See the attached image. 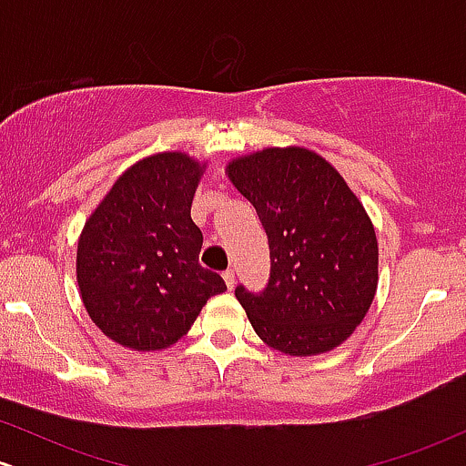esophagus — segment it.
<instances>
[{"label": "esophagus", "instance_id": "obj_1", "mask_svg": "<svg viewBox=\"0 0 466 466\" xmlns=\"http://www.w3.org/2000/svg\"><path fill=\"white\" fill-rule=\"evenodd\" d=\"M223 280H226L228 289H234V282H237V276H234L232 269H228V271H223Z\"/></svg>", "mask_w": 466, "mask_h": 466}]
</instances>
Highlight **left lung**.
Listing matches in <instances>:
<instances>
[{
    "mask_svg": "<svg viewBox=\"0 0 466 466\" xmlns=\"http://www.w3.org/2000/svg\"><path fill=\"white\" fill-rule=\"evenodd\" d=\"M226 175L269 238V285L260 296L237 287L256 335L291 357L344 344L379 285V243L363 203L333 164L304 147L240 155Z\"/></svg>",
    "mask_w": 466,
    "mask_h": 466,
    "instance_id": "8db88e82",
    "label": "left lung"
}]
</instances>
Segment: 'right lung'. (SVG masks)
I'll return each mask as SVG.
<instances>
[{
	"label": "right lung",
	"mask_w": 466,
	"mask_h": 466,
	"mask_svg": "<svg viewBox=\"0 0 466 466\" xmlns=\"http://www.w3.org/2000/svg\"><path fill=\"white\" fill-rule=\"evenodd\" d=\"M208 162L153 153L111 186L85 221L76 248L80 300L92 322L125 349L173 346L195 324L223 278L199 265L192 197Z\"/></svg>",
	"instance_id": "obj_1"
}]
</instances>
